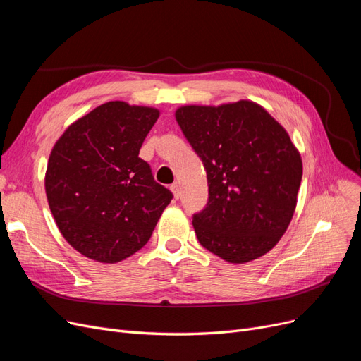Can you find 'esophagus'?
Wrapping results in <instances>:
<instances>
[{
    "label": "esophagus",
    "mask_w": 361,
    "mask_h": 361,
    "mask_svg": "<svg viewBox=\"0 0 361 361\" xmlns=\"http://www.w3.org/2000/svg\"><path fill=\"white\" fill-rule=\"evenodd\" d=\"M170 190H171L173 195H175V198H176V200H178V198L180 197V190H179V183H178V182H175V183H171V185H170Z\"/></svg>",
    "instance_id": "1"
}]
</instances>
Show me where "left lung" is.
<instances>
[{
	"mask_svg": "<svg viewBox=\"0 0 361 361\" xmlns=\"http://www.w3.org/2000/svg\"><path fill=\"white\" fill-rule=\"evenodd\" d=\"M176 121L207 173L206 207L192 216L198 242L235 264L267 254L290 226L303 175L288 133L247 100L183 106Z\"/></svg>",
	"mask_w": 361,
	"mask_h": 361,
	"instance_id": "left-lung-1",
	"label": "left lung"
}]
</instances>
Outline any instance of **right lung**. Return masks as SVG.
Instances as JSON below:
<instances>
[{
	"instance_id": "add662e5",
	"label": "right lung",
	"mask_w": 361,
	"mask_h": 361,
	"mask_svg": "<svg viewBox=\"0 0 361 361\" xmlns=\"http://www.w3.org/2000/svg\"><path fill=\"white\" fill-rule=\"evenodd\" d=\"M159 111L109 102L78 119L49 157L46 195L64 239L82 255L118 263L151 239L173 194L139 157Z\"/></svg>"
}]
</instances>
